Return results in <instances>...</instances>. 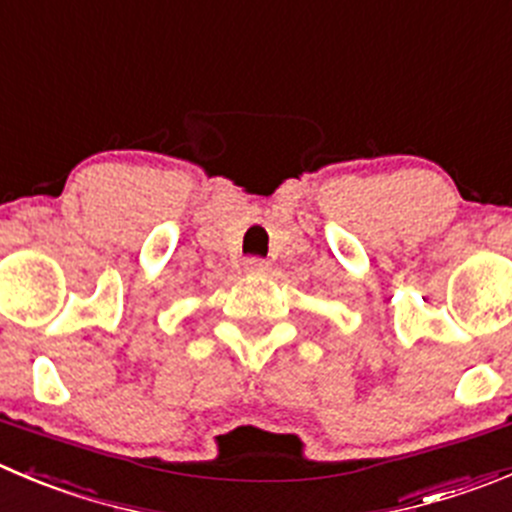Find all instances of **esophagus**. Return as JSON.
I'll return each instance as SVG.
<instances>
[{
  "label": "esophagus",
  "mask_w": 512,
  "mask_h": 512,
  "mask_svg": "<svg viewBox=\"0 0 512 512\" xmlns=\"http://www.w3.org/2000/svg\"><path fill=\"white\" fill-rule=\"evenodd\" d=\"M243 271L251 276H264L269 271V261L264 259H246L243 261Z\"/></svg>",
  "instance_id": "obj_1"
}]
</instances>
